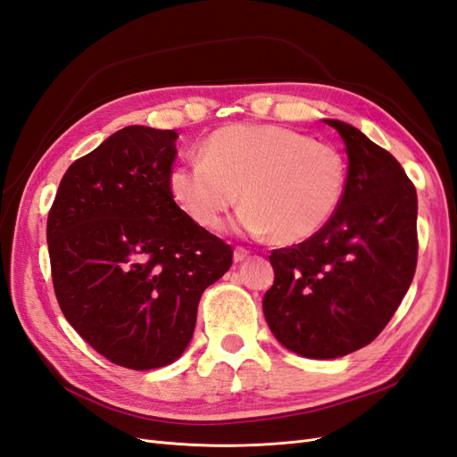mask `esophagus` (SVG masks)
I'll return each mask as SVG.
<instances>
[{
	"label": "esophagus",
	"mask_w": 457,
	"mask_h": 457,
	"mask_svg": "<svg viewBox=\"0 0 457 457\" xmlns=\"http://www.w3.org/2000/svg\"><path fill=\"white\" fill-rule=\"evenodd\" d=\"M247 257H250V250H245V247L238 245L237 250H234V261L240 262V261H245Z\"/></svg>",
	"instance_id": "esophagus-1"
}]
</instances>
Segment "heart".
I'll use <instances>...</instances> for the list:
<instances>
[{"instance_id":"heart-1","label":"heart","mask_w":457,"mask_h":457,"mask_svg":"<svg viewBox=\"0 0 457 457\" xmlns=\"http://www.w3.org/2000/svg\"><path fill=\"white\" fill-rule=\"evenodd\" d=\"M240 198L237 228L270 232L278 244L303 242L328 225L347 190V162L326 143L282 126H227L202 158L177 163L170 192L183 213L217 230Z\"/></svg>"}]
</instances>
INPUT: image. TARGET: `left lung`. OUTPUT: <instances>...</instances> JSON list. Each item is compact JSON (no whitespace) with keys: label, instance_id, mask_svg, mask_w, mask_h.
<instances>
[{"label":"left lung","instance_id":"left-lung-1","mask_svg":"<svg viewBox=\"0 0 457 457\" xmlns=\"http://www.w3.org/2000/svg\"><path fill=\"white\" fill-rule=\"evenodd\" d=\"M324 121L347 146V190L314 237L272 250L274 284L262 297L274 337L320 361L376 339L418 265V195L403 165L349 123Z\"/></svg>","mask_w":457,"mask_h":457}]
</instances>
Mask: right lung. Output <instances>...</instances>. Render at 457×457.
<instances>
[{
	"label": "right lung",
	"mask_w": 457,
	"mask_h": 457,
	"mask_svg": "<svg viewBox=\"0 0 457 457\" xmlns=\"http://www.w3.org/2000/svg\"><path fill=\"white\" fill-rule=\"evenodd\" d=\"M177 133L129 126L78 158L47 217L51 278L71 326L110 362L168 366L195 334L207 286L232 247L170 192Z\"/></svg>",
	"instance_id": "right-lung-1"
}]
</instances>
